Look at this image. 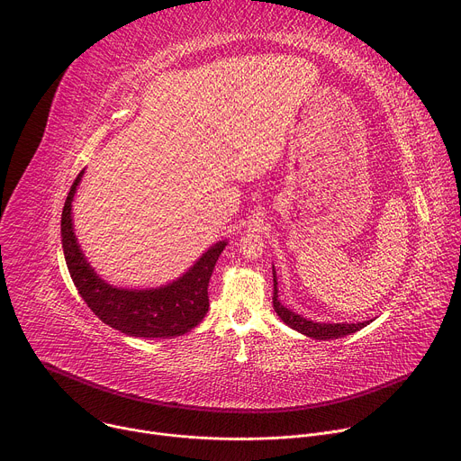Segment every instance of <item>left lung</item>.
Returning a JSON list of instances; mask_svg holds the SVG:
<instances>
[{
    "instance_id": "obj_1",
    "label": "left lung",
    "mask_w": 461,
    "mask_h": 461,
    "mask_svg": "<svg viewBox=\"0 0 461 461\" xmlns=\"http://www.w3.org/2000/svg\"><path fill=\"white\" fill-rule=\"evenodd\" d=\"M279 288H277V276L274 270V308L277 312V315L283 319V322H286L294 330L312 338V339H319V341H328V339H338V338H345L350 336L354 332H357L359 328H365L368 324V321L365 322H313L310 319H304L301 315H297L295 312L288 310L286 306L281 304L279 295H277Z\"/></svg>"
}]
</instances>
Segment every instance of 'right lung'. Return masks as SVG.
<instances>
[{
    "mask_svg": "<svg viewBox=\"0 0 461 461\" xmlns=\"http://www.w3.org/2000/svg\"><path fill=\"white\" fill-rule=\"evenodd\" d=\"M84 171L77 176L61 213V246L71 279L93 313L114 330L133 338H176L199 324L208 308V285L226 240L213 244L176 281L146 290L107 285L91 268L73 228V199Z\"/></svg>",
    "mask_w": 461,
    "mask_h": 461,
    "instance_id": "1",
    "label": "right lung"
}]
</instances>
